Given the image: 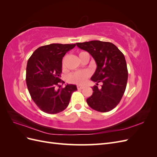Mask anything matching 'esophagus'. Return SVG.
Instances as JSON below:
<instances>
[{
    "label": "esophagus",
    "mask_w": 157,
    "mask_h": 157,
    "mask_svg": "<svg viewBox=\"0 0 157 157\" xmlns=\"http://www.w3.org/2000/svg\"><path fill=\"white\" fill-rule=\"evenodd\" d=\"M83 88H84V86H81V85H78V86H77L78 90H81V89H82Z\"/></svg>",
    "instance_id": "34e87169"
}]
</instances>
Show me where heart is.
Wrapping results in <instances>:
<instances>
[{"label": "heart", "instance_id": "1", "mask_svg": "<svg viewBox=\"0 0 157 157\" xmlns=\"http://www.w3.org/2000/svg\"><path fill=\"white\" fill-rule=\"evenodd\" d=\"M83 52H80L78 56L81 55ZM63 65H64L63 63ZM90 72L88 70L79 71H77V72H75L73 74H71L69 77L68 80L71 83L81 85L85 82L87 78L90 77Z\"/></svg>", "mask_w": 157, "mask_h": 157}]
</instances>
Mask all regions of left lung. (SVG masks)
<instances>
[{"instance_id": "8db88e82", "label": "left lung", "mask_w": 157, "mask_h": 157, "mask_svg": "<svg viewBox=\"0 0 157 157\" xmlns=\"http://www.w3.org/2000/svg\"><path fill=\"white\" fill-rule=\"evenodd\" d=\"M76 44L96 61L97 68L91 80L96 85L102 83L100 88L96 85L92 87L93 94L86 99L88 105L99 112L111 111L121 101L126 87L128 69L124 54L109 42L91 40Z\"/></svg>"}]
</instances>
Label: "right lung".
Wrapping results in <instances>:
<instances>
[{"mask_svg":"<svg viewBox=\"0 0 157 157\" xmlns=\"http://www.w3.org/2000/svg\"><path fill=\"white\" fill-rule=\"evenodd\" d=\"M74 44H51L38 48L28 59L26 83L32 99L41 111L57 114L68 106L75 84L60 88L62 59ZM59 88L57 89L56 86Z\"/></svg>","mask_w":157,"mask_h":157,"instance_id":"1","label":"right lung"}]
</instances>
